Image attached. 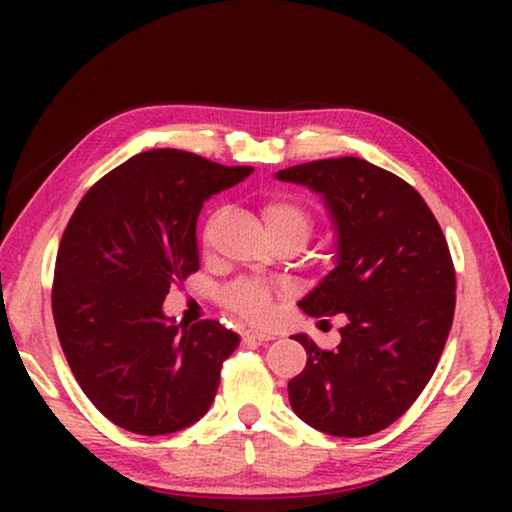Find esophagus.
Here are the masks:
<instances>
[{
  "label": "esophagus",
  "instance_id": "34e87169",
  "mask_svg": "<svg viewBox=\"0 0 512 512\" xmlns=\"http://www.w3.org/2000/svg\"><path fill=\"white\" fill-rule=\"evenodd\" d=\"M275 334L273 332H266V329H246L244 332V341H273Z\"/></svg>",
  "mask_w": 512,
  "mask_h": 512
}]
</instances>
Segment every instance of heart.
Here are the masks:
<instances>
[{"instance_id":"b5f03b06","label":"heart","mask_w":512,"mask_h":512,"mask_svg":"<svg viewBox=\"0 0 512 512\" xmlns=\"http://www.w3.org/2000/svg\"><path fill=\"white\" fill-rule=\"evenodd\" d=\"M264 223L271 230H293L305 239L309 235L311 219L307 210L289 198H271L262 207ZM282 289L266 280H239L232 282L223 291V302L232 314L241 316L250 323H268L275 314V300Z\"/></svg>"}]
</instances>
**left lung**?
I'll return each mask as SVG.
<instances>
[{"label": "left lung", "mask_w": 512, "mask_h": 512, "mask_svg": "<svg viewBox=\"0 0 512 512\" xmlns=\"http://www.w3.org/2000/svg\"><path fill=\"white\" fill-rule=\"evenodd\" d=\"M275 178L323 196L336 235L334 268L298 305L348 318L336 350L291 336L307 352L289 381L291 409L329 436H370L418 400L443 354L456 305L445 235L409 183L361 158L298 164Z\"/></svg>", "instance_id": "1"}]
</instances>
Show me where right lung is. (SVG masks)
I'll list each match as a JSON object with an SVG mask.
<instances>
[{
  "mask_svg": "<svg viewBox=\"0 0 512 512\" xmlns=\"http://www.w3.org/2000/svg\"><path fill=\"white\" fill-rule=\"evenodd\" d=\"M250 173L144 151L103 176L69 219L51 293L56 332L83 393L117 427L164 436L212 406L239 334L219 320L176 325L162 302L198 271L203 203Z\"/></svg>",
  "mask_w": 512,
  "mask_h": 512,
  "instance_id": "obj_1",
  "label": "right lung"
}]
</instances>
